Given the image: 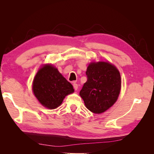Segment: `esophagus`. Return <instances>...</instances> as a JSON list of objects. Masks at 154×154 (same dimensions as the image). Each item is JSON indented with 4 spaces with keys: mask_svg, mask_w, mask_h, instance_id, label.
<instances>
[{
    "mask_svg": "<svg viewBox=\"0 0 154 154\" xmlns=\"http://www.w3.org/2000/svg\"><path fill=\"white\" fill-rule=\"evenodd\" d=\"M73 87H74V90L76 91V90L78 89V85L77 83H73Z\"/></svg>",
    "mask_w": 154,
    "mask_h": 154,
    "instance_id": "34e87169",
    "label": "esophagus"
}]
</instances>
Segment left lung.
<instances>
[{"mask_svg":"<svg viewBox=\"0 0 154 154\" xmlns=\"http://www.w3.org/2000/svg\"><path fill=\"white\" fill-rule=\"evenodd\" d=\"M86 75L80 95L92 112H103L118 100L122 86L119 72L113 65L99 62L89 64Z\"/></svg>","mask_w":154,"mask_h":154,"instance_id":"left-lung-1","label":"left lung"}]
</instances>
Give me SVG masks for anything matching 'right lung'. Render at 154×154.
<instances>
[{"mask_svg":"<svg viewBox=\"0 0 154 154\" xmlns=\"http://www.w3.org/2000/svg\"><path fill=\"white\" fill-rule=\"evenodd\" d=\"M32 91L40 103L49 109L57 108L74 88L57 68L50 65L42 67L32 83Z\"/></svg>","mask_w":154,"mask_h":154,"instance_id":"add662e5","label":"right lung"}]
</instances>
